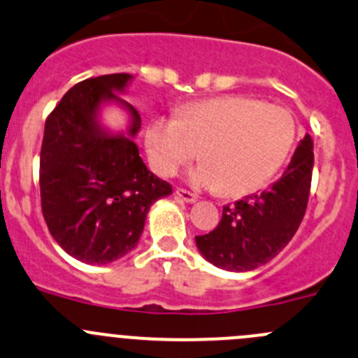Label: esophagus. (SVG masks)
Here are the masks:
<instances>
[{
	"mask_svg": "<svg viewBox=\"0 0 358 358\" xmlns=\"http://www.w3.org/2000/svg\"><path fill=\"white\" fill-rule=\"evenodd\" d=\"M175 194L180 197V199L185 201V203H194V201L197 199L196 194H192L190 190H187V189H180V187L178 189H175Z\"/></svg>",
	"mask_w": 358,
	"mask_h": 358,
	"instance_id": "esophagus-1",
	"label": "esophagus"
}]
</instances>
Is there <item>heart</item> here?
Here are the masks:
<instances>
[{
	"mask_svg": "<svg viewBox=\"0 0 358 358\" xmlns=\"http://www.w3.org/2000/svg\"><path fill=\"white\" fill-rule=\"evenodd\" d=\"M297 138L292 113L250 96H218L182 106L178 119L157 115L145 131L148 162L173 176L196 157V187L222 189L229 197L252 194L269 183L292 152Z\"/></svg>",
	"mask_w": 358,
	"mask_h": 358,
	"instance_id": "heart-1",
	"label": "heart"
}]
</instances>
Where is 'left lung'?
<instances>
[{
	"label": "left lung",
	"instance_id": "8db88e82",
	"mask_svg": "<svg viewBox=\"0 0 358 358\" xmlns=\"http://www.w3.org/2000/svg\"><path fill=\"white\" fill-rule=\"evenodd\" d=\"M313 161V141L306 134L278 182L224 206L217 227L196 236L204 259L227 271H252L278 255L306 213Z\"/></svg>",
	"mask_w": 358,
	"mask_h": 358
}]
</instances>
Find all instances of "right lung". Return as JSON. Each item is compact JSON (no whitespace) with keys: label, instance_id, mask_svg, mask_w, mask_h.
I'll list each match as a JSON object with an SVG mask.
<instances>
[{"label":"right lung","instance_id":"1","mask_svg":"<svg viewBox=\"0 0 358 358\" xmlns=\"http://www.w3.org/2000/svg\"><path fill=\"white\" fill-rule=\"evenodd\" d=\"M129 80V73L83 80L45 120L41 213L59 246L87 264H108L129 253L152 204L173 192L168 182L148 171L133 141L141 117L115 94ZM106 101L130 112L127 135H108L99 126V106Z\"/></svg>","mask_w":358,"mask_h":358}]
</instances>
